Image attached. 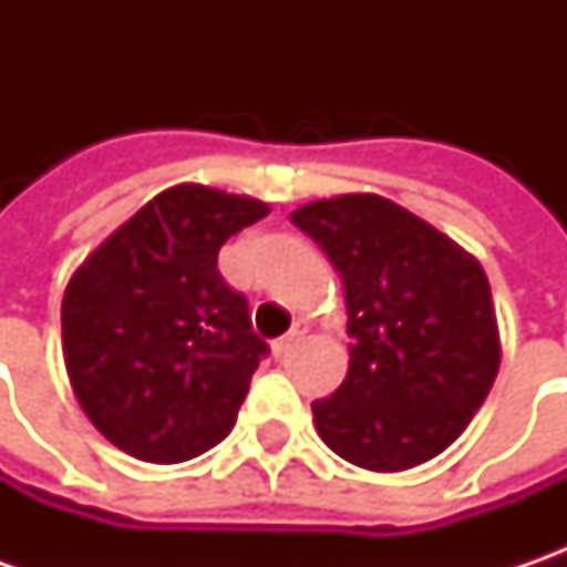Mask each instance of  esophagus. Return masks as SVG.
Instances as JSON below:
<instances>
[{"instance_id":"esophagus-1","label":"esophagus","mask_w":567,"mask_h":567,"mask_svg":"<svg viewBox=\"0 0 567 567\" xmlns=\"http://www.w3.org/2000/svg\"><path fill=\"white\" fill-rule=\"evenodd\" d=\"M306 338V328H302V324H293V331H290V334H287V338H280V340H274V357H277V360H284V357H287V353H290V350H293L296 343H299V340Z\"/></svg>"}]
</instances>
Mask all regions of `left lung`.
<instances>
[{
  "instance_id": "obj_1",
  "label": "left lung",
  "mask_w": 567,
  "mask_h": 567,
  "mask_svg": "<svg viewBox=\"0 0 567 567\" xmlns=\"http://www.w3.org/2000/svg\"><path fill=\"white\" fill-rule=\"evenodd\" d=\"M347 296L350 369L312 403L321 442L394 473L442 454L489 394L502 347L480 261L381 195L299 207Z\"/></svg>"
}]
</instances>
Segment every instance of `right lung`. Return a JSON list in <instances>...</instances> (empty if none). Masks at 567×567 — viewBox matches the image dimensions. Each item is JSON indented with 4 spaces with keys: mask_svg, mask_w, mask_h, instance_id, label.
I'll return each instance as SVG.
<instances>
[{
    "mask_svg": "<svg viewBox=\"0 0 567 567\" xmlns=\"http://www.w3.org/2000/svg\"><path fill=\"white\" fill-rule=\"evenodd\" d=\"M265 214L217 188H166L69 280V381L125 454L179 464L227 439L268 343L251 331L246 296L217 271V251Z\"/></svg>",
    "mask_w": 567,
    "mask_h": 567,
    "instance_id": "1",
    "label": "right lung"
}]
</instances>
